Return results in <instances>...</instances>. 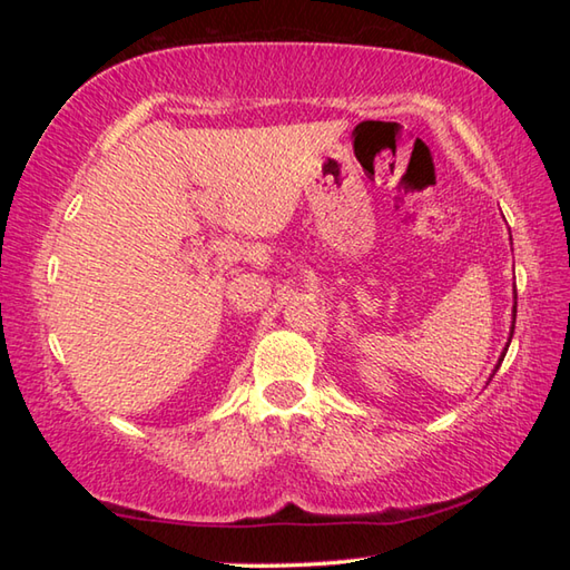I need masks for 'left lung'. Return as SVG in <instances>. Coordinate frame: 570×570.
<instances>
[{"label":"left lung","mask_w":570,"mask_h":570,"mask_svg":"<svg viewBox=\"0 0 570 570\" xmlns=\"http://www.w3.org/2000/svg\"><path fill=\"white\" fill-rule=\"evenodd\" d=\"M515 298H518V294H515ZM515 308H518V302H515V306H513V326H510V340H513V330H515ZM508 352V350H505ZM503 356L505 354H500V362H503ZM500 362H498V366H500ZM495 366V370H498Z\"/></svg>","instance_id":"1"}]
</instances>
